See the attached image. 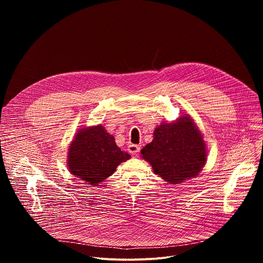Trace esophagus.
I'll return each instance as SVG.
<instances>
[{"label":"esophagus","mask_w":263,"mask_h":263,"mask_svg":"<svg viewBox=\"0 0 263 263\" xmlns=\"http://www.w3.org/2000/svg\"><path fill=\"white\" fill-rule=\"evenodd\" d=\"M139 151H140V146H139L138 144H133V143L129 144V146H128V152H129L130 154L134 155V154H137Z\"/></svg>","instance_id":"esophagus-1"}]
</instances>
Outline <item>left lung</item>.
<instances>
[{"mask_svg": "<svg viewBox=\"0 0 263 263\" xmlns=\"http://www.w3.org/2000/svg\"><path fill=\"white\" fill-rule=\"evenodd\" d=\"M140 153L154 173L171 184L198 176L207 160L203 135L190 116L158 126L154 139Z\"/></svg>", "mask_w": 263, "mask_h": 263, "instance_id": "8db88e82", "label": "left lung"}]
</instances>
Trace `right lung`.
Masks as SVG:
<instances>
[{
	"instance_id": "1",
	"label": "right lung",
	"mask_w": 263,
	"mask_h": 263,
	"mask_svg": "<svg viewBox=\"0 0 263 263\" xmlns=\"http://www.w3.org/2000/svg\"><path fill=\"white\" fill-rule=\"evenodd\" d=\"M131 156L117 145L102 125L83 128L74 135L67 152L69 173L89 185H98Z\"/></svg>"
}]
</instances>
